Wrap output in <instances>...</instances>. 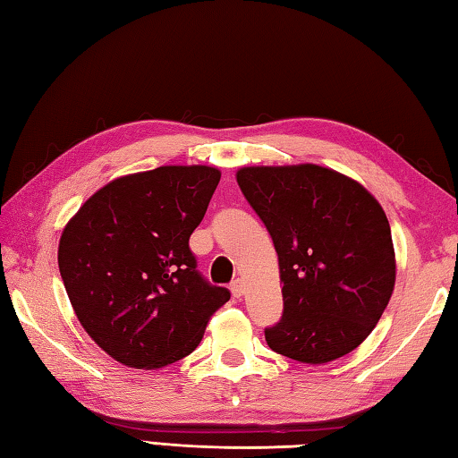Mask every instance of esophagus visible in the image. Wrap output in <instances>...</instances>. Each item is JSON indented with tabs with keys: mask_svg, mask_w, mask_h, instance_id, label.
Returning a JSON list of instances; mask_svg holds the SVG:
<instances>
[{
	"mask_svg": "<svg viewBox=\"0 0 458 458\" xmlns=\"http://www.w3.org/2000/svg\"><path fill=\"white\" fill-rule=\"evenodd\" d=\"M230 291H232V295H234L236 299H240L242 295H244V284H242V279H234V281H232Z\"/></svg>",
	"mask_w": 458,
	"mask_h": 458,
	"instance_id": "esophagus-1",
	"label": "esophagus"
}]
</instances>
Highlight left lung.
Wrapping results in <instances>:
<instances>
[{
    "mask_svg": "<svg viewBox=\"0 0 458 458\" xmlns=\"http://www.w3.org/2000/svg\"><path fill=\"white\" fill-rule=\"evenodd\" d=\"M238 184L279 258L284 315L269 348L325 364L362 344L395 284L390 222L362 184L318 165L244 167Z\"/></svg>",
    "mask_w": 458,
    "mask_h": 458,
    "instance_id": "1",
    "label": "left lung"
}]
</instances>
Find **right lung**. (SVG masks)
<instances>
[{"instance_id":"add662e5","label":"right lung","mask_w":458,"mask_h":458,"mask_svg":"<svg viewBox=\"0 0 458 458\" xmlns=\"http://www.w3.org/2000/svg\"><path fill=\"white\" fill-rule=\"evenodd\" d=\"M220 171L169 165L128 174L86 200L58 244L76 317L104 352L130 368H161L199 346L230 299L197 269L189 238Z\"/></svg>"}]
</instances>
